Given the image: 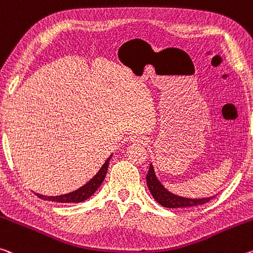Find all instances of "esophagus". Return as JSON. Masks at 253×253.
<instances>
[{
  "instance_id": "obj_1",
  "label": "esophagus",
  "mask_w": 253,
  "mask_h": 253,
  "mask_svg": "<svg viewBox=\"0 0 253 253\" xmlns=\"http://www.w3.org/2000/svg\"><path fill=\"white\" fill-rule=\"evenodd\" d=\"M142 142H143V141H142Z\"/></svg>"
}]
</instances>
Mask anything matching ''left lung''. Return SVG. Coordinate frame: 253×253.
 Listing matches in <instances>:
<instances>
[{
  "mask_svg": "<svg viewBox=\"0 0 253 253\" xmlns=\"http://www.w3.org/2000/svg\"><path fill=\"white\" fill-rule=\"evenodd\" d=\"M146 182L147 187L150 189L152 196H153L154 199L158 202L160 205H162L167 208H186V207H192V206H198L203 205V204H206L214 198H202V199H190V198H184L180 197V196H175L171 194L170 191H168L166 188L162 186V183L159 181L158 178H156L155 172L153 169V166L150 164V169L146 174Z\"/></svg>",
  "mask_w": 253,
  "mask_h": 253,
  "instance_id": "obj_1",
  "label": "left lung"
}]
</instances>
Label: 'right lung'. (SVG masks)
Segmentation results:
<instances>
[{"instance_id": "add662e5", "label": "right lung", "mask_w": 253, "mask_h": 253, "mask_svg": "<svg viewBox=\"0 0 253 253\" xmlns=\"http://www.w3.org/2000/svg\"><path fill=\"white\" fill-rule=\"evenodd\" d=\"M110 158L107 159V161L101 167V169L99 170L98 173L95 174L89 182L80 188V189L75 190L73 192H70V194L62 195V196H51V197L49 196V197H46V196L38 195V194L37 196H39V197L42 199H48L56 203H81L83 200H86L87 198L91 197L95 191H97L98 188L101 186L103 179L106 178V173L108 170V166H109Z\"/></svg>"}]
</instances>
